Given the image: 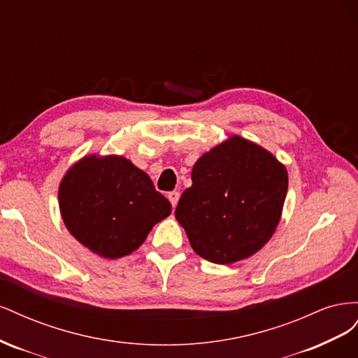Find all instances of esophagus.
I'll return each mask as SVG.
<instances>
[{
  "mask_svg": "<svg viewBox=\"0 0 358 358\" xmlns=\"http://www.w3.org/2000/svg\"><path fill=\"white\" fill-rule=\"evenodd\" d=\"M167 197H169V200H170L173 208H176V204H178V201H179V192H178V191H171V192L167 194Z\"/></svg>",
  "mask_w": 358,
  "mask_h": 358,
  "instance_id": "obj_1",
  "label": "esophagus"
}]
</instances>
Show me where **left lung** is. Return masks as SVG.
Segmentation results:
<instances>
[{"label": "left lung", "instance_id": "1", "mask_svg": "<svg viewBox=\"0 0 358 358\" xmlns=\"http://www.w3.org/2000/svg\"><path fill=\"white\" fill-rule=\"evenodd\" d=\"M191 179L175 215L196 254L233 264L270 241L288 189L287 169L273 154L233 136L197 159Z\"/></svg>", "mask_w": 358, "mask_h": 358}]
</instances>
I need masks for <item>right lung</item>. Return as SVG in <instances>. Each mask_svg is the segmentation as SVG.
I'll return each instance as SVG.
<instances>
[{"mask_svg": "<svg viewBox=\"0 0 358 358\" xmlns=\"http://www.w3.org/2000/svg\"><path fill=\"white\" fill-rule=\"evenodd\" d=\"M62 221L94 254L116 259L142 245L171 213L150 178L119 155H86L69 169L58 191Z\"/></svg>", "mask_w": 358, "mask_h": 358, "instance_id": "add662e5", "label": "right lung"}]
</instances>
